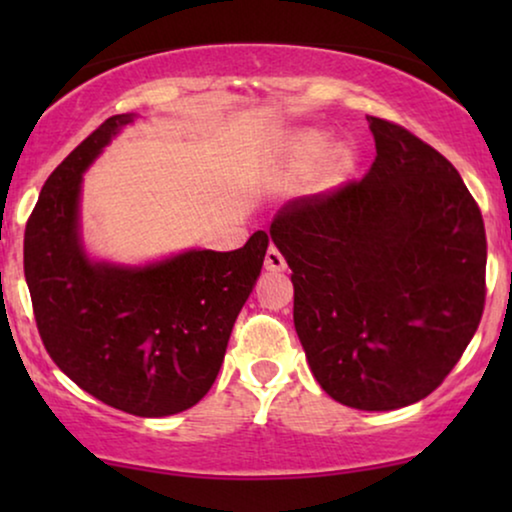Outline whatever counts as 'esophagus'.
I'll list each match as a JSON object with an SVG mask.
<instances>
[{
    "instance_id": "obj_1",
    "label": "esophagus",
    "mask_w": 512,
    "mask_h": 512,
    "mask_svg": "<svg viewBox=\"0 0 512 512\" xmlns=\"http://www.w3.org/2000/svg\"><path fill=\"white\" fill-rule=\"evenodd\" d=\"M265 270H270V272L286 270V261H284L282 251H279L277 247H272V244H270V249L265 251Z\"/></svg>"
}]
</instances>
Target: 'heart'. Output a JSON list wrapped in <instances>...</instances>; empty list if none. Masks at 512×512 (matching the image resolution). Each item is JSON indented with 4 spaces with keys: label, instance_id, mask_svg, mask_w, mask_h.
Instances as JSON below:
<instances>
[{
    "label": "heart",
    "instance_id": "1",
    "mask_svg": "<svg viewBox=\"0 0 512 512\" xmlns=\"http://www.w3.org/2000/svg\"><path fill=\"white\" fill-rule=\"evenodd\" d=\"M296 151H298V158L303 160V163L312 165V163H319V160L326 156L328 142L321 135H317V132H305V135H300V139H298Z\"/></svg>",
    "mask_w": 512,
    "mask_h": 512
}]
</instances>
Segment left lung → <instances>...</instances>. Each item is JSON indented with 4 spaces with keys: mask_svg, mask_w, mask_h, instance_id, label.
<instances>
[{
    "mask_svg": "<svg viewBox=\"0 0 512 512\" xmlns=\"http://www.w3.org/2000/svg\"><path fill=\"white\" fill-rule=\"evenodd\" d=\"M368 123L366 177L289 200L270 237L321 389L356 410H396L438 389L478 331L487 237L450 160L401 125Z\"/></svg>",
    "mask_w": 512,
    "mask_h": 512,
    "instance_id": "obj_1",
    "label": "left lung"
}]
</instances>
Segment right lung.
Masks as SVG:
<instances>
[{"instance_id":"right-lung-1","label":"right lung","mask_w":512,"mask_h":512,"mask_svg":"<svg viewBox=\"0 0 512 512\" xmlns=\"http://www.w3.org/2000/svg\"><path fill=\"white\" fill-rule=\"evenodd\" d=\"M118 114L46 179L25 226V279L41 340L62 373L111 408L167 417L212 389L270 237L191 249L144 268L90 261L79 235L81 174L132 123Z\"/></svg>"}]
</instances>
